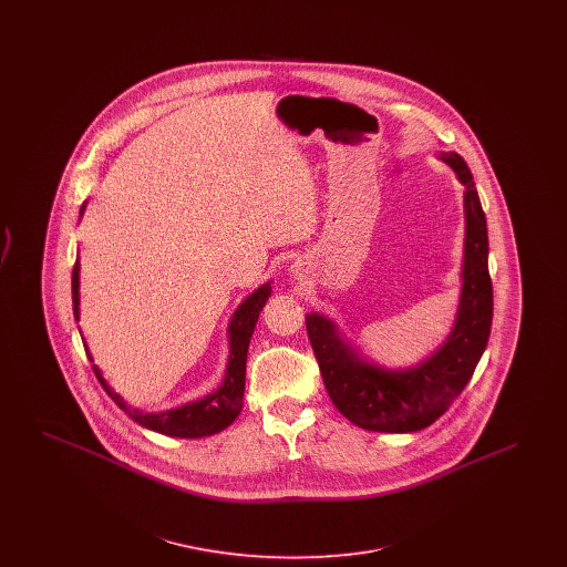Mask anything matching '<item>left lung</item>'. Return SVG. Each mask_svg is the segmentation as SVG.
<instances>
[{"label":"left lung","mask_w":567,"mask_h":567,"mask_svg":"<svg viewBox=\"0 0 567 567\" xmlns=\"http://www.w3.org/2000/svg\"><path fill=\"white\" fill-rule=\"evenodd\" d=\"M465 185V261L457 324L446 344L423 365L389 372L361 361L319 315L306 317L324 389L333 405L354 425L370 432L408 433L430 427L458 398L474 374L493 321L486 218L467 163L444 155Z\"/></svg>","instance_id":"8db88e82"}]
</instances>
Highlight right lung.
Masks as SVG:
<instances>
[{
	"mask_svg": "<svg viewBox=\"0 0 567 567\" xmlns=\"http://www.w3.org/2000/svg\"><path fill=\"white\" fill-rule=\"evenodd\" d=\"M84 210V206L81 208ZM270 297V285L257 289L252 296L244 301L243 306L236 310L231 324H229V365L223 384L210 393L208 398L193 402V404L167 410L162 414H142V412H130L135 419V423L153 430V432L165 433V435H176V437H204L220 432L229 427L236 416L243 410L244 398V378H246V352H248V342L255 331V323L259 319V312ZM72 301H74V317L79 321V259L74 264L72 271ZM95 377L102 382V386L109 391L110 398L118 404V408L127 410L125 402L112 393L109 384L100 374L97 368H93Z\"/></svg>",
	"mask_w": 567,
	"mask_h": 567,
	"instance_id": "1",
	"label": "right lung"
}]
</instances>
